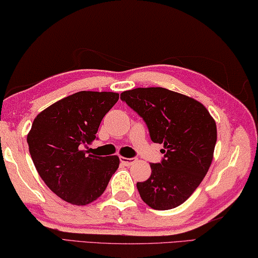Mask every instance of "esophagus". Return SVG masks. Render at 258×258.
Here are the masks:
<instances>
[{
	"label": "esophagus",
	"instance_id": "obj_1",
	"mask_svg": "<svg viewBox=\"0 0 258 258\" xmlns=\"http://www.w3.org/2000/svg\"><path fill=\"white\" fill-rule=\"evenodd\" d=\"M120 161L124 164V166H132L135 162H136V159H132V158H124V157H121L120 158Z\"/></svg>",
	"mask_w": 258,
	"mask_h": 258
}]
</instances>
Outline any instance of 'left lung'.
Listing matches in <instances>:
<instances>
[{
	"mask_svg": "<svg viewBox=\"0 0 258 258\" xmlns=\"http://www.w3.org/2000/svg\"><path fill=\"white\" fill-rule=\"evenodd\" d=\"M149 126L151 139L163 145L161 163L137 183L147 206L168 210L186 201L209 170L217 141L214 117L200 101L166 88H136L121 94Z\"/></svg>",
	"mask_w": 258,
	"mask_h": 258,
	"instance_id": "obj_1",
	"label": "left lung"
}]
</instances>
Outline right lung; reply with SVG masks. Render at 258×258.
<instances>
[{"mask_svg":"<svg viewBox=\"0 0 258 258\" xmlns=\"http://www.w3.org/2000/svg\"><path fill=\"white\" fill-rule=\"evenodd\" d=\"M119 99L117 92L79 91L37 114L27 144L37 172L60 199L86 206L98 199L119 168L117 155L86 154L99 124Z\"/></svg>","mask_w":258,"mask_h":258,"instance_id":"add662e5","label":"right lung"}]
</instances>
